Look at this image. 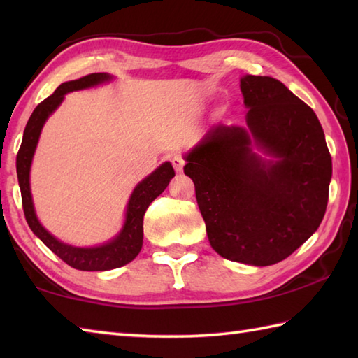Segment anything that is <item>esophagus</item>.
I'll use <instances>...</instances> for the list:
<instances>
[{"mask_svg":"<svg viewBox=\"0 0 358 358\" xmlns=\"http://www.w3.org/2000/svg\"><path fill=\"white\" fill-rule=\"evenodd\" d=\"M171 163H172V166H173L175 172H177V173H181V172H183L185 159L181 158L180 155H173V157H171Z\"/></svg>","mask_w":358,"mask_h":358,"instance_id":"obj_1","label":"esophagus"}]
</instances>
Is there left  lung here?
I'll return each instance as SVG.
<instances>
[{
    "label": "left lung",
    "instance_id": "obj_1",
    "mask_svg": "<svg viewBox=\"0 0 358 358\" xmlns=\"http://www.w3.org/2000/svg\"><path fill=\"white\" fill-rule=\"evenodd\" d=\"M248 127L212 126L185 157L212 249L254 266L299 249L324 217L332 159L315 112L272 77L240 80ZM256 145L273 157L262 160Z\"/></svg>",
    "mask_w": 358,
    "mask_h": 358
}]
</instances>
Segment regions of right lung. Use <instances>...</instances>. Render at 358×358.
Segmentation results:
<instances>
[{
    "label": "right lung",
    "mask_w": 358,
    "mask_h": 358,
    "mask_svg": "<svg viewBox=\"0 0 358 358\" xmlns=\"http://www.w3.org/2000/svg\"><path fill=\"white\" fill-rule=\"evenodd\" d=\"M112 77L108 73H90L80 80L67 81L59 85L55 92L45 98L44 101L36 106L35 110L30 115L22 141L17 155V175L18 183L21 189V200L22 210H24L26 222L30 229L40 238L45 246H48L53 254H57L64 263L78 271H109L121 268V266L132 262L134 258L140 254L143 246V217L144 212L149 208V204L154 201L157 196L162 194L169 185V181L175 175L173 167L171 163H163L162 166L152 172L149 177L144 178L141 183L134 189L131 200L127 203L126 210V222L121 231L112 241L106 243L103 246L96 248H73L57 240L53 235L38 222L35 215L32 195H30V183L29 173L30 164L35 154V148L38 138H40L41 129L45 120L50 113L55 110L64 95L72 90H80L86 87H92L100 85V83L109 81Z\"/></svg>",
    "instance_id": "add662e5"
}]
</instances>
